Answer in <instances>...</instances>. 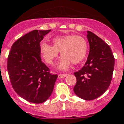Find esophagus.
Segmentation results:
<instances>
[{
	"label": "esophagus",
	"instance_id": "1",
	"mask_svg": "<svg viewBox=\"0 0 124 124\" xmlns=\"http://www.w3.org/2000/svg\"><path fill=\"white\" fill-rule=\"evenodd\" d=\"M66 75H67L66 73H64V74H60V75H58V77L59 78V79H62V78H64V77H66Z\"/></svg>",
	"mask_w": 124,
	"mask_h": 124
}]
</instances>
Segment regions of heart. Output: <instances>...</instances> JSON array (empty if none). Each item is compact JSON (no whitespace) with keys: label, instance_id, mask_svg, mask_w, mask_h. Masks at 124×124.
<instances>
[{"label":"heart","instance_id":"b5f03b06","mask_svg":"<svg viewBox=\"0 0 124 124\" xmlns=\"http://www.w3.org/2000/svg\"><path fill=\"white\" fill-rule=\"evenodd\" d=\"M53 45L45 41L39 45L41 57L46 63L52 65L60 52L62 56L58 68L65 70L70 64H77L82 62L88 52V42L85 38L79 35L69 34L58 36L53 39Z\"/></svg>","mask_w":124,"mask_h":124}]
</instances>
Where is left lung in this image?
Returning a JSON list of instances; mask_svg holds the SVG:
<instances>
[{
	"label": "left lung",
	"mask_w": 124,
	"mask_h": 124,
	"mask_svg": "<svg viewBox=\"0 0 124 124\" xmlns=\"http://www.w3.org/2000/svg\"><path fill=\"white\" fill-rule=\"evenodd\" d=\"M90 52L85 66L74 73L77 79L75 93L85 100L99 98L108 89L112 80L115 57L109 45L87 31Z\"/></svg>",
	"instance_id": "obj_1"
}]
</instances>
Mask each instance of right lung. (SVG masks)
Masks as SVG:
<instances>
[{
	"instance_id": "add662e5",
	"label": "right lung",
	"mask_w": 124,
	"mask_h": 124,
	"mask_svg": "<svg viewBox=\"0 0 124 124\" xmlns=\"http://www.w3.org/2000/svg\"><path fill=\"white\" fill-rule=\"evenodd\" d=\"M51 31L34 30L14 42L8 57L7 70L16 92L24 100L41 103L49 98L58 75L50 73L41 61L40 42Z\"/></svg>"
}]
</instances>
